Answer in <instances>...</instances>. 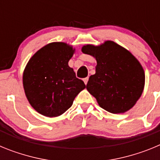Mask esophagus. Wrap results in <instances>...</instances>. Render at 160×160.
I'll list each match as a JSON object with an SVG mask.
<instances>
[{
    "label": "esophagus",
    "instance_id": "34e87169",
    "mask_svg": "<svg viewBox=\"0 0 160 160\" xmlns=\"http://www.w3.org/2000/svg\"><path fill=\"white\" fill-rule=\"evenodd\" d=\"M88 80H89V78L87 77V78H85L84 79H83V82H84V83L86 85L87 84V82H88Z\"/></svg>",
    "mask_w": 160,
    "mask_h": 160
}]
</instances>
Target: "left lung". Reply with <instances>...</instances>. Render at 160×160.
Returning a JSON list of instances; mask_svg holds the SVG:
<instances>
[{
    "instance_id": "left-lung-1",
    "label": "left lung",
    "mask_w": 160,
    "mask_h": 160,
    "mask_svg": "<svg viewBox=\"0 0 160 160\" xmlns=\"http://www.w3.org/2000/svg\"><path fill=\"white\" fill-rule=\"evenodd\" d=\"M82 51L97 61L95 73L89 78L87 89L98 105L113 114L132 108L145 84L144 70L136 58L112 41L96 46L86 45Z\"/></svg>"
}]
</instances>
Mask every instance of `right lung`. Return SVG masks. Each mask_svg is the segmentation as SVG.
I'll return each mask as SVG.
<instances>
[{
    "instance_id": "1",
    "label": "right lung",
    "mask_w": 160,
    "mask_h": 160,
    "mask_svg": "<svg viewBox=\"0 0 160 160\" xmlns=\"http://www.w3.org/2000/svg\"><path fill=\"white\" fill-rule=\"evenodd\" d=\"M74 50L64 42H52L37 51L25 66V95L32 108L44 116L62 114L86 88L68 65Z\"/></svg>"
}]
</instances>
